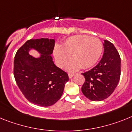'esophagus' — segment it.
Here are the masks:
<instances>
[{"label": "esophagus", "instance_id": "34e87169", "mask_svg": "<svg viewBox=\"0 0 132 132\" xmlns=\"http://www.w3.org/2000/svg\"><path fill=\"white\" fill-rule=\"evenodd\" d=\"M74 74H71V73H70V74H68V77H69V78H72L74 76Z\"/></svg>", "mask_w": 132, "mask_h": 132}]
</instances>
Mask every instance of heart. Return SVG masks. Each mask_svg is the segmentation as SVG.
<instances>
[{
    "mask_svg": "<svg viewBox=\"0 0 132 132\" xmlns=\"http://www.w3.org/2000/svg\"><path fill=\"white\" fill-rule=\"evenodd\" d=\"M103 51L102 42L98 38L86 35H75L68 38L62 45L57 46L54 50V56L59 67L66 66L69 71H76L82 67L88 69L98 62Z\"/></svg>",
    "mask_w": 132,
    "mask_h": 132,
    "instance_id": "b5f03b06",
    "label": "heart"
}]
</instances>
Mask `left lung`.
Wrapping results in <instances>:
<instances>
[{"instance_id": "1", "label": "left lung", "mask_w": 132, "mask_h": 132, "mask_svg": "<svg viewBox=\"0 0 132 132\" xmlns=\"http://www.w3.org/2000/svg\"><path fill=\"white\" fill-rule=\"evenodd\" d=\"M104 54L92 69L82 74L85 82L82 87L83 94L92 101H102L110 96L119 82L121 59L114 44L104 40Z\"/></svg>"}]
</instances>
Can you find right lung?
Instances as JSON below:
<instances>
[{"label": "right lung", "mask_w": 132, "mask_h": 132, "mask_svg": "<svg viewBox=\"0 0 132 132\" xmlns=\"http://www.w3.org/2000/svg\"><path fill=\"white\" fill-rule=\"evenodd\" d=\"M54 39H30L17 51L14 60V76L25 98L40 106H50L61 98L68 75L54 64L51 54ZM37 51L39 57L29 54Z\"/></svg>", "instance_id": "right-lung-1"}]
</instances>
